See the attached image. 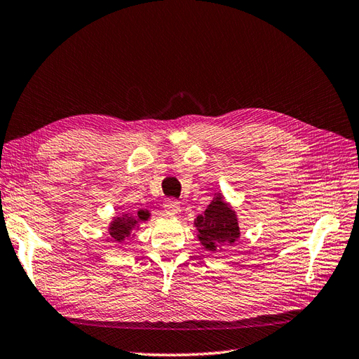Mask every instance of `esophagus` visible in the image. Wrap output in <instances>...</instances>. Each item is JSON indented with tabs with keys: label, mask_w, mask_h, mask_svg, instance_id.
Wrapping results in <instances>:
<instances>
[{
	"label": "esophagus",
	"mask_w": 359,
	"mask_h": 359,
	"mask_svg": "<svg viewBox=\"0 0 359 359\" xmlns=\"http://www.w3.org/2000/svg\"><path fill=\"white\" fill-rule=\"evenodd\" d=\"M163 208H164L165 215L175 216V215L180 213V203H178V201H175V199H168V201H165V203H164Z\"/></svg>",
	"instance_id": "esophagus-1"
}]
</instances>
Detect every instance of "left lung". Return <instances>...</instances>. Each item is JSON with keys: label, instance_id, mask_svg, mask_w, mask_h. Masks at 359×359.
<instances>
[{"label": "left lung", "instance_id": "obj_1", "mask_svg": "<svg viewBox=\"0 0 359 359\" xmlns=\"http://www.w3.org/2000/svg\"><path fill=\"white\" fill-rule=\"evenodd\" d=\"M194 225L201 245L207 251H222L225 247L233 245L241 236L238 215L229 203H225L221 194L213 198Z\"/></svg>", "mask_w": 359, "mask_h": 359}]
</instances>
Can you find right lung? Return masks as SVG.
<instances>
[{
    "label": "right lung",
    "instance_id": "right-lung-1",
    "mask_svg": "<svg viewBox=\"0 0 359 359\" xmlns=\"http://www.w3.org/2000/svg\"><path fill=\"white\" fill-rule=\"evenodd\" d=\"M151 213L147 210H138L137 213H125L121 216H116L112 222L108 226L111 242H123L126 238H129L130 233L138 229L140 222H144L149 219Z\"/></svg>",
    "mask_w": 359,
    "mask_h": 359
}]
</instances>
